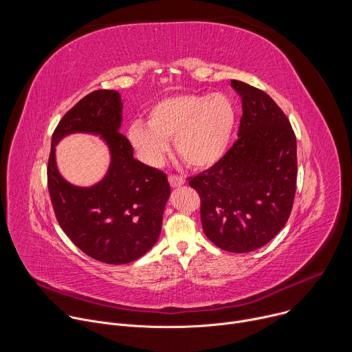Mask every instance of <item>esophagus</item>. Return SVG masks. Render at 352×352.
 Returning <instances> with one entry per match:
<instances>
[{
    "instance_id": "34e87169",
    "label": "esophagus",
    "mask_w": 352,
    "mask_h": 352,
    "mask_svg": "<svg viewBox=\"0 0 352 352\" xmlns=\"http://www.w3.org/2000/svg\"><path fill=\"white\" fill-rule=\"evenodd\" d=\"M168 182L173 188H177V186H181L185 184V179L181 177V175H177V174H170L168 175Z\"/></svg>"
}]
</instances>
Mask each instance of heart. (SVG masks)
Segmentation results:
<instances>
[{"mask_svg": "<svg viewBox=\"0 0 352 352\" xmlns=\"http://www.w3.org/2000/svg\"><path fill=\"white\" fill-rule=\"evenodd\" d=\"M235 113L230 98L221 93H190L164 97L147 111V124L135 121L128 140L142 162L159 164L174 138L178 156L193 168H206L226 153L234 128Z\"/></svg>", "mask_w": 352, "mask_h": 352, "instance_id": "b5f03b06", "label": "heart"}]
</instances>
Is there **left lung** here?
<instances>
[{
  "instance_id": "left-lung-1",
  "label": "left lung",
  "mask_w": 352,
  "mask_h": 352,
  "mask_svg": "<svg viewBox=\"0 0 352 352\" xmlns=\"http://www.w3.org/2000/svg\"><path fill=\"white\" fill-rule=\"evenodd\" d=\"M242 98L238 138L210 168L189 177L208 238L234 254L259 249L285 226L296 190V138L263 90L231 80Z\"/></svg>"
}]
</instances>
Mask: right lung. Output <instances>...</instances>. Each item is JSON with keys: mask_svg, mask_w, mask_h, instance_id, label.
Returning a JSON list of instances; mask_svg holds the SVG:
<instances>
[{"mask_svg": "<svg viewBox=\"0 0 352 352\" xmlns=\"http://www.w3.org/2000/svg\"><path fill=\"white\" fill-rule=\"evenodd\" d=\"M122 103L116 90L86 94L58 122L50 150L47 185L58 224L90 258L110 265L139 259L162 231L170 196L167 175L133 157V147L118 132ZM102 134L112 152L105 179L90 188L67 183L55 166V144L68 133Z\"/></svg>", "mask_w": 352, "mask_h": 352, "instance_id": "right-lung-1", "label": "right lung"}]
</instances>
